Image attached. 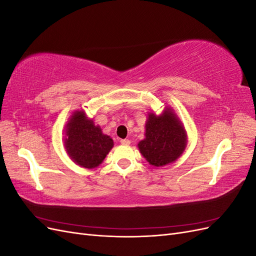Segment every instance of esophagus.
Listing matches in <instances>:
<instances>
[{
    "instance_id": "1",
    "label": "esophagus",
    "mask_w": 256,
    "mask_h": 256,
    "mask_svg": "<svg viewBox=\"0 0 256 256\" xmlns=\"http://www.w3.org/2000/svg\"><path fill=\"white\" fill-rule=\"evenodd\" d=\"M120 144H122V145H129V144H130V141L128 140V138H124V140H120Z\"/></svg>"
}]
</instances>
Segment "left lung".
I'll use <instances>...</instances> for the list:
<instances>
[{
    "label": "left lung",
    "instance_id": "obj_1",
    "mask_svg": "<svg viewBox=\"0 0 256 256\" xmlns=\"http://www.w3.org/2000/svg\"><path fill=\"white\" fill-rule=\"evenodd\" d=\"M145 127V138L138 146L152 166L172 164L184 152L187 134L171 109L160 116L150 113Z\"/></svg>",
    "mask_w": 256,
    "mask_h": 256
}]
</instances>
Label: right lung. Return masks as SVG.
<instances>
[{
  "label": "right lung",
  "instance_id": "add662e5",
  "mask_svg": "<svg viewBox=\"0 0 256 256\" xmlns=\"http://www.w3.org/2000/svg\"><path fill=\"white\" fill-rule=\"evenodd\" d=\"M64 143L69 156L85 168L98 166L113 147L112 138L82 111H76L67 124Z\"/></svg>",
  "mask_w": 256,
  "mask_h": 256
}]
</instances>
